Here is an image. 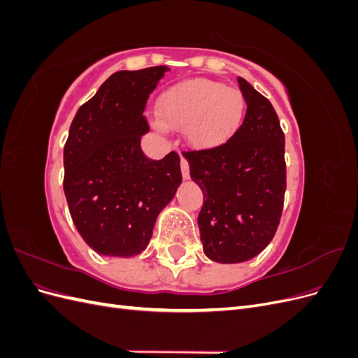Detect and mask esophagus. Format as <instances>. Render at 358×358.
<instances>
[{
	"label": "esophagus",
	"mask_w": 358,
	"mask_h": 358,
	"mask_svg": "<svg viewBox=\"0 0 358 358\" xmlns=\"http://www.w3.org/2000/svg\"><path fill=\"white\" fill-rule=\"evenodd\" d=\"M180 170H182V178L188 180L189 179V164L185 158L180 159Z\"/></svg>",
	"instance_id": "obj_1"
}]
</instances>
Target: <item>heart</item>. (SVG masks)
<instances>
[{"mask_svg": "<svg viewBox=\"0 0 358 358\" xmlns=\"http://www.w3.org/2000/svg\"><path fill=\"white\" fill-rule=\"evenodd\" d=\"M246 115L242 91L208 79L173 85L161 94V124L182 129L191 148L213 150L227 145L239 131Z\"/></svg>", "mask_w": 358, "mask_h": 358, "instance_id": "1", "label": "heart"}]
</instances>
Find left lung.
<instances>
[{"label": "left lung", "instance_id": "1", "mask_svg": "<svg viewBox=\"0 0 358 358\" xmlns=\"http://www.w3.org/2000/svg\"><path fill=\"white\" fill-rule=\"evenodd\" d=\"M237 82L248 106L241 129L227 145L187 158L204 197L203 252L221 264L248 262L270 243L287 188L285 137L273 106L245 79Z\"/></svg>", "mask_w": 358, "mask_h": 358}]
</instances>
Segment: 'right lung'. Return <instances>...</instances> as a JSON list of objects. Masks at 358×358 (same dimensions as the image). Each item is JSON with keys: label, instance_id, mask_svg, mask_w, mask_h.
Masks as SVG:
<instances>
[{"label": "right lung", "instance_id": "add662e5", "mask_svg": "<svg viewBox=\"0 0 358 358\" xmlns=\"http://www.w3.org/2000/svg\"><path fill=\"white\" fill-rule=\"evenodd\" d=\"M170 69L121 70L76 113L64 148V192L82 239L106 257L145 251L182 183L180 158L148 159L140 140L149 94Z\"/></svg>", "mask_w": 358, "mask_h": 358}]
</instances>
